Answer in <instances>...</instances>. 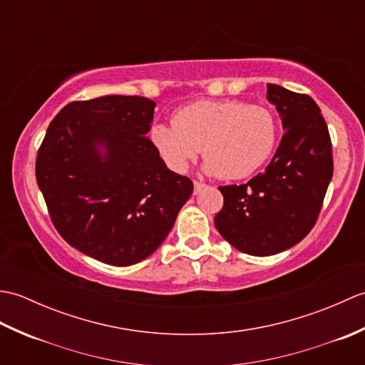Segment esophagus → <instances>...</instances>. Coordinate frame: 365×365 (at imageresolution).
<instances>
[{
    "label": "esophagus",
    "instance_id": "esophagus-1",
    "mask_svg": "<svg viewBox=\"0 0 365 365\" xmlns=\"http://www.w3.org/2000/svg\"><path fill=\"white\" fill-rule=\"evenodd\" d=\"M207 187L205 183H202V182H197V180H195V195H197V192H200L202 191L204 188Z\"/></svg>",
    "mask_w": 365,
    "mask_h": 365
}]
</instances>
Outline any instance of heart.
I'll return each mask as SVG.
<instances>
[{"mask_svg":"<svg viewBox=\"0 0 365 365\" xmlns=\"http://www.w3.org/2000/svg\"><path fill=\"white\" fill-rule=\"evenodd\" d=\"M150 141L174 173H185L202 150L207 173L240 180L269 160L277 141V120L267 106L204 100L175 111L173 125L152 127Z\"/></svg>","mask_w":365,"mask_h":365,"instance_id":"b5f03b06","label":"heart"}]
</instances>
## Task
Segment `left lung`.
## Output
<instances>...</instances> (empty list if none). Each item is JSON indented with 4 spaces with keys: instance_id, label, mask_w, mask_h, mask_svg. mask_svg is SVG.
<instances>
[{
    "instance_id": "obj_1",
    "label": "left lung",
    "mask_w": 365,
    "mask_h": 365,
    "mask_svg": "<svg viewBox=\"0 0 365 365\" xmlns=\"http://www.w3.org/2000/svg\"><path fill=\"white\" fill-rule=\"evenodd\" d=\"M285 133L263 173L220 187L224 207L215 226L238 251L257 257L299 243L315 226L332 178V149L320 108L306 94L267 84Z\"/></svg>"
}]
</instances>
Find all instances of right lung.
Segmentation results:
<instances>
[{
    "mask_svg": "<svg viewBox=\"0 0 365 365\" xmlns=\"http://www.w3.org/2000/svg\"><path fill=\"white\" fill-rule=\"evenodd\" d=\"M155 102L105 96L66 105L46 128L36 178L66 242L108 265L128 267L165 242L192 195L147 138Z\"/></svg>",
    "mask_w": 365,
    "mask_h": 365,
    "instance_id": "add662e5",
    "label": "right lung"
}]
</instances>
